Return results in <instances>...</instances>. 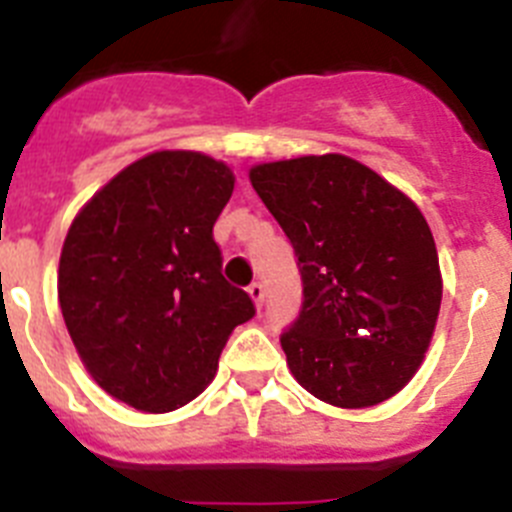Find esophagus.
<instances>
[{"label":"esophagus","instance_id":"1","mask_svg":"<svg viewBox=\"0 0 512 512\" xmlns=\"http://www.w3.org/2000/svg\"><path fill=\"white\" fill-rule=\"evenodd\" d=\"M248 295H251V300L256 302V307H261V305H264V295H266L264 284H261V282H253V284H248Z\"/></svg>","mask_w":512,"mask_h":512}]
</instances>
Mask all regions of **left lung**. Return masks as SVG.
I'll list each match as a JSON object with an SVG mask.
<instances>
[{"label":"left lung","mask_w":512,"mask_h":512,"mask_svg":"<svg viewBox=\"0 0 512 512\" xmlns=\"http://www.w3.org/2000/svg\"><path fill=\"white\" fill-rule=\"evenodd\" d=\"M297 256L302 307L284 330L297 382L336 408H369L418 372L441 307L436 243L418 207L354 158L251 169Z\"/></svg>","instance_id":"8db88e82"}]
</instances>
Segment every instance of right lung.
Returning <instances> with one entry per match:
<instances>
[{"mask_svg":"<svg viewBox=\"0 0 512 512\" xmlns=\"http://www.w3.org/2000/svg\"><path fill=\"white\" fill-rule=\"evenodd\" d=\"M233 182L215 158L158 151L71 223L58 264L63 320L94 382L130 408L169 413L194 400L235 325L256 315L223 277L212 238Z\"/></svg>","mask_w":512,"mask_h":512,"instance_id":"right-lung-1","label":"right lung"}]
</instances>
